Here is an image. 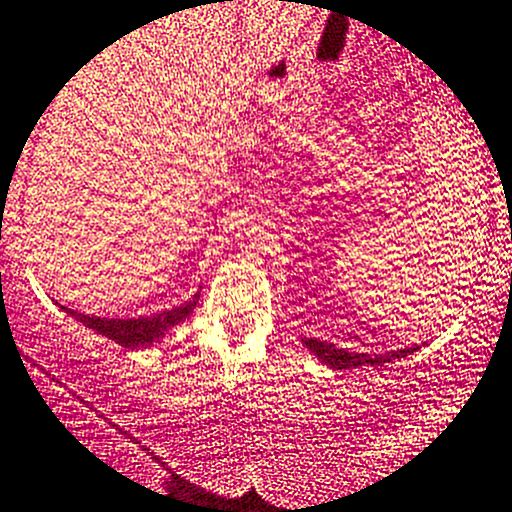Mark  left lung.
Returning a JSON list of instances; mask_svg holds the SVG:
<instances>
[{
    "label": "left lung",
    "instance_id": "1",
    "mask_svg": "<svg viewBox=\"0 0 512 512\" xmlns=\"http://www.w3.org/2000/svg\"><path fill=\"white\" fill-rule=\"evenodd\" d=\"M302 345L312 352L320 362L330 365L332 370H350V367H382L385 362L403 360V357L413 355L418 347H405V350H393V352H382V355H367V352H350L342 350V347L327 345V342L315 340V337H300Z\"/></svg>",
    "mask_w": 512,
    "mask_h": 512
}]
</instances>
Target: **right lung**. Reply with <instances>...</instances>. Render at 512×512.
I'll return each instance as SVG.
<instances>
[{"label":"right lung","instance_id":"obj_1","mask_svg":"<svg viewBox=\"0 0 512 512\" xmlns=\"http://www.w3.org/2000/svg\"><path fill=\"white\" fill-rule=\"evenodd\" d=\"M197 302H200V292H197L192 300H187L185 305L180 307H172V310L167 312H157V315H150V317H137V320H117V317H97V315H84V312H74V310H67V307H62L64 312H67L69 317H74L77 322H82L84 327H89V330H94L97 335H104L109 337V340L119 342L122 347H132V350H137V347H150L155 345V342H160L162 337H165L167 330H172L175 325H180L182 320H187V317L195 312Z\"/></svg>","mask_w":512,"mask_h":512}]
</instances>
